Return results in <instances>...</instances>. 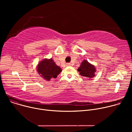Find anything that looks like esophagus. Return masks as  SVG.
I'll list each match as a JSON object with an SVG mask.
<instances>
[{
	"mask_svg": "<svg viewBox=\"0 0 132 132\" xmlns=\"http://www.w3.org/2000/svg\"><path fill=\"white\" fill-rule=\"evenodd\" d=\"M71 65V64L70 63H67L66 64V66H70Z\"/></svg>",
	"mask_w": 132,
	"mask_h": 132,
	"instance_id": "esophagus-1",
	"label": "esophagus"
}]
</instances>
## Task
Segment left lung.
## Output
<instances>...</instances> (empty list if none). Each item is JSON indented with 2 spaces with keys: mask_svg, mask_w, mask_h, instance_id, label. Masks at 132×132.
<instances>
[{
  "mask_svg": "<svg viewBox=\"0 0 132 132\" xmlns=\"http://www.w3.org/2000/svg\"><path fill=\"white\" fill-rule=\"evenodd\" d=\"M77 70L81 76L85 77L87 78H93L95 76V73L96 71L95 66L91 64L86 60L83 61Z\"/></svg>",
  "mask_w": 132,
  "mask_h": 132,
  "instance_id": "8db88e82",
  "label": "left lung"
}]
</instances>
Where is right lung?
Listing matches in <instances>:
<instances>
[{"instance_id":"1","label":"right lung","mask_w":132,"mask_h":132,"mask_svg":"<svg viewBox=\"0 0 132 132\" xmlns=\"http://www.w3.org/2000/svg\"><path fill=\"white\" fill-rule=\"evenodd\" d=\"M62 70L59 66L56 65L52 59H44L37 66L38 73L47 81L50 80L52 78H56Z\"/></svg>"}]
</instances>
